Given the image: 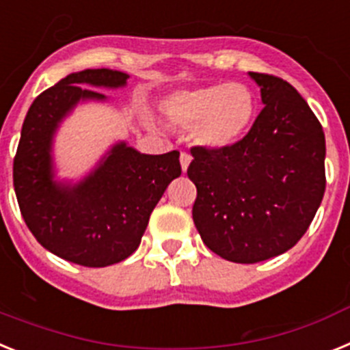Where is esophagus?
<instances>
[{"instance_id":"1","label":"esophagus","mask_w":350,"mask_h":350,"mask_svg":"<svg viewBox=\"0 0 350 350\" xmlns=\"http://www.w3.org/2000/svg\"><path fill=\"white\" fill-rule=\"evenodd\" d=\"M179 162H181V169H183V172H187L188 165H190V162H192V157L188 153H181V157H179Z\"/></svg>"}]
</instances>
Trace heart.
<instances>
[{
	"instance_id": "obj_1",
	"label": "heart",
	"mask_w": 350,
	"mask_h": 350,
	"mask_svg": "<svg viewBox=\"0 0 350 350\" xmlns=\"http://www.w3.org/2000/svg\"><path fill=\"white\" fill-rule=\"evenodd\" d=\"M162 109L178 126H193L199 144L227 148L250 130L257 100L247 84L220 83L174 91L163 100Z\"/></svg>"
}]
</instances>
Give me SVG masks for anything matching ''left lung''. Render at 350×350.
Returning a JSON list of instances; mask_svg holds the SVG:
<instances>
[{
	"instance_id": "obj_1",
	"label": "left lung",
	"mask_w": 350,
	"mask_h": 350,
	"mask_svg": "<svg viewBox=\"0 0 350 350\" xmlns=\"http://www.w3.org/2000/svg\"><path fill=\"white\" fill-rule=\"evenodd\" d=\"M264 107L227 148H192L197 187L192 217L206 247L221 259L254 264L293 248L326 190V139L308 103L287 81L250 72Z\"/></svg>"
}]
</instances>
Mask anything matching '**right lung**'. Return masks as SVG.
Wrapping results in <instances>:
<instances>
[{"label": "right lung", "mask_w": 350, "mask_h": 350, "mask_svg": "<svg viewBox=\"0 0 350 350\" xmlns=\"http://www.w3.org/2000/svg\"><path fill=\"white\" fill-rule=\"evenodd\" d=\"M126 79L116 70H84L45 90L26 114L14 158L15 196L28 229L49 252L86 267L111 266L137 250L151 211L181 174L179 151L141 154L121 142L75 187L53 181L57 123L81 98H105L86 86L120 88Z\"/></svg>", "instance_id": "right-lung-1"}]
</instances>
